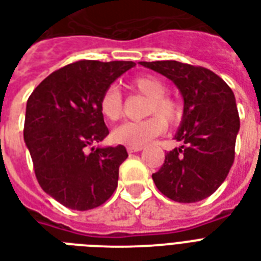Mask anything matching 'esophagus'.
I'll return each instance as SVG.
<instances>
[{
    "instance_id": "esophagus-1",
    "label": "esophagus",
    "mask_w": 261,
    "mask_h": 261,
    "mask_svg": "<svg viewBox=\"0 0 261 261\" xmlns=\"http://www.w3.org/2000/svg\"><path fill=\"white\" fill-rule=\"evenodd\" d=\"M141 149L143 147H128V152H139Z\"/></svg>"
}]
</instances>
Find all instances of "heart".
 <instances>
[{
	"instance_id": "b5f03b06",
	"label": "heart",
	"mask_w": 261,
	"mask_h": 261,
	"mask_svg": "<svg viewBox=\"0 0 261 261\" xmlns=\"http://www.w3.org/2000/svg\"><path fill=\"white\" fill-rule=\"evenodd\" d=\"M133 90L149 99L147 114H156L139 122H124L118 125L112 133L113 140L118 144L128 147H143L159 136L165 129L163 121L174 122L179 117L178 105L166 95V86L153 76H140L130 83ZM99 109L102 116L109 121H117L122 114V96L118 88L109 87L99 100ZM160 116L158 117V116Z\"/></svg>"
}]
</instances>
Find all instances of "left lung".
<instances>
[{
    "label": "left lung",
    "instance_id": "obj_1",
    "mask_svg": "<svg viewBox=\"0 0 261 261\" xmlns=\"http://www.w3.org/2000/svg\"><path fill=\"white\" fill-rule=\"evenodd\" d=\"M174 83L184 99L182 120L174 139L179 148L166 153L153 173L156 188L178 203L207 199L221 187L234 162L240 130L236 96L218 74L178 61L139 62Z\"/></svg>",
    "mask_w": 261,
    "mask_h": 261
}]
</instances>
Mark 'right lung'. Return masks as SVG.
Wrapping results in <instances>:
<instances>
[{
  "instance_id": "obj_1",
  "label": "right lung",
  "mask_w": 261,
  "mask_h": 261,
  "mask_svg": "<svg viewBox=\"0 0 261 261\" xmlns=\"http://www.w3.org/2000/svg\"><path fill=\"white\" fill-rule=\"evenodd\" d=\"M133 66L132 61L69 64L47 76L28 98L24 141L38 182L70 210L99 207L116 191L126 148H86L109 135L100 96Z\"/></svg>"
}]
</instances>
